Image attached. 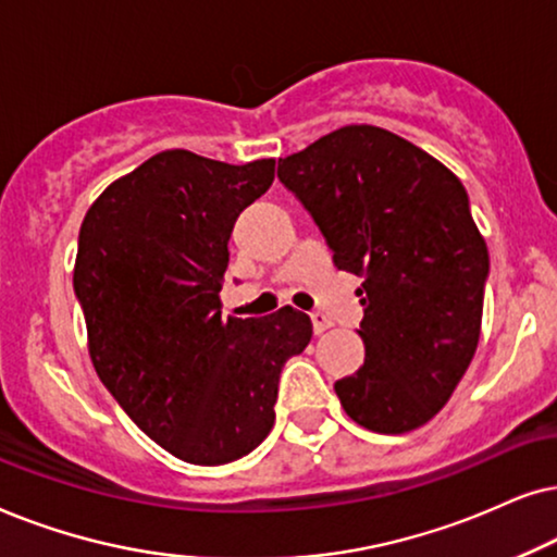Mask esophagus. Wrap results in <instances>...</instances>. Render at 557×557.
Masks as SVG:
<instances>
[{
    "label": "esophagus",
    "mask_w": 557,
    "mask_h": 557,
    "mask_svg": "<svg viewBox=\"0 0 557 557\" xmlns=\"http://www.w3.org/2000/svg\"><path fill=\"white\" fill-rule=\"evenodd\" d=\"M310 321H313V329H315V333H323V331H329L331 325H333V321L325 313H321V310H315V313H310Z\"/></svg>",
    "instance_id": "obj_1"
}]
</instances>
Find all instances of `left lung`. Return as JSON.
<instances>
[{
	"instance_id": "obj_1",
	"label": "left lung",
	"mask_w": 557,
	"mask_h": 557,
	"mask_svg": "<svg viewBox=\"0 0 557 557\" xmlns=\"http://www.w3.org/2000/svg\"><path fill=\"white\" fill-rule=\"evenodd\" d=\"M338 270L361 277L364 367L333 384L361 428L410 433L435 418L479 346L488 251L463 183L407 139L348 124L280 160Z\"/></svg>"
}]
</instances>
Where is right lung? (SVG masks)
I'll use <instances>...</instances> for the list:
<instances>
[{
  "instance_id": "add662e5",
  "label": "right lung",
  "mask_w": 557,
  "mask_h": 557,
  "mask_svg": "<svg viewBox=\"0 0 557 557\" xmlns=\"http://www.w3.org/2000/svg\"><path fill=\"white\" fill-rule=\"evenodd\" d=\"M272 181V158L228 165L165 150L111 183L81 224L73 290L96 374L181 461L251 454L274 425L285 361L313 336L290 306L221 318L228 236Z\"/></svg>"
}]
</instances>
